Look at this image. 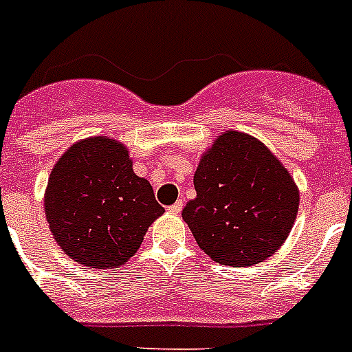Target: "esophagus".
Wrapping results in <instances>:
<instances>
[{"label":"esophagus","instance_id":"obj_1","mask_svg":"<svg viewBox=\"0 0 352 352\" xmlns=\"http://www.w3.org/2000/svg\"><path fill=\"white\" fill-rule=\"evenodd\" d=\"M182 206H184V204H182V200L175 201V204H173V206L168 207V212H170V214H179L180 210H182Z\"/></svg>","mask_w":352,"mask_h":352}]
</instances>
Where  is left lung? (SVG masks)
I'll return each mask as SVG.
<instances>
[{"instance_id":"left-lung-1","label":"left lung","mask_w":352,"mask_h":352,"mask_svg":"<svg viewBox=\"0 0 352 352\" xmlns=\"http://www.w3.org/2000/svg\"><path fill=\"white\" fill-rule=\"evenodd\" d=\"M197 198L182 219L221 265H253L280 250L299 209V189L282 161L256 138L225 131L200 157Z\"/></svg>"}]
</instances>
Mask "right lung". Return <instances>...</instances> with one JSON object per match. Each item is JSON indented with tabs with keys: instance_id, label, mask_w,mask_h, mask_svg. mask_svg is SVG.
<instances>
[{
	"instance_id": "1",
	"label": "right lung",
	"mask_w": 352,
	"mask_h": 352,
	"mask_svg": "<svg viewBox=\"0 0 352 352\" xmlns=\"http://www.w3.org/2000/svg\"><path fill=\"white\" fill-rule=\"evenodd\" d=\"M44 209L62 252L96 269L127 264L164 212L151 182L134 173L127 146L108 136L79 140L60 155Z\"/></svg>"
}]
</instances>
